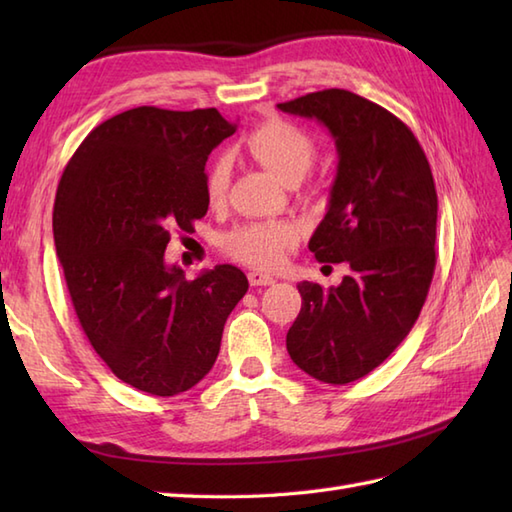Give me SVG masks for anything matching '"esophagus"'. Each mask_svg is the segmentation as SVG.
I'll return each instance as SVG.
<instances>
[{
	"instance_id": "1",
	"label": "esophagus",
	"mask_w": 512,
	"mask_h": 512,
	"mask_svg": "<svg viewBox=\"0 0 512 512\" xmlns=\"http://www.w3.org/2000/svg\"><path fill=\"white\" fill-rule=\"evenodd\" d=\"M248 281H250V286H270V284H275V277L273 275H266V273H259V270H250L248 273Z\"/></svg>"
}]
</instances>
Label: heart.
<instances>
[{"label":"heart","instance_id":"b5f03b06","mask_svg":"<svg viewBox=\"0 0 512 512\" xmlns=\"http://www.w3.org/2000/svg\"><path fill=\"white\" fill-rule=\"evenodd\" d=\"M244 147L284 184L290 180L301 182L317 160L314 138L284 118H270L257 125L246 136ZM228 184H231V165L228 160L217 158L206 173V198L211 204L226 200ZM295 239V228L286 222H253L228 233L224 237V250L244 264L270 268L281 262Z\"/></svg>","mask_w":512,"mask_h":512}]
</instances>
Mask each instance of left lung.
<instances>
[{
    "instance_id": "8db88e82",
    "label": "left lung",
    "mask_w": 512,
    "mask_h": 512,
    "mask_svg": "<svg viewBox=\"0 0 512 512\" xmlns=\"http://www.w3.org/2000/svg\"><path fill=\"white\" fill-rule=\"evenodd\" d=\"M277 107L334 138L336 178L308 248L319 262L350 266L339 286H297L301 312L286 347L312 378L347 385L405 341L424 306L436 270V184L411 129L363 96L332 88Z\"/></svg>"
}]
</instances>
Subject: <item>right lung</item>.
Listing matches in <instances>:
<instances>
[{"mask_svg":"<svg viewBox=\"0 0 512 512\" xmlns=\"http://www.w3.org/2000/svg\"><path fill=\"white\" fill-rule=\"evenodd\" d=\"M235 127L215 107H134L94 127L59 182L52 231L76 317L116 378L151 396L211 372L248 290L231 264L187 279L165 262L173 228L209 211L204 165Z\"/></svg>","mask_w":512,"mask_h":512,"instance_id":"obj_1","label":"right lung"}]
</instances>
